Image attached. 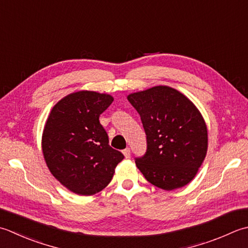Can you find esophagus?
Instances as JSON below:
<instances>
[{"label": "esophagus", "mask_w": 248, "mask_h": 248, "mask_svg": "<svg viewBox=\"0 0 248 248\" xmlns=\"http://www.w3.org/2000/svg\"><path fill=\"white\" fill-rule=\"evenodd\" d=\"M123 154L125 158H130V156H131V152L129 148H125L124 150H123Z\"/></svg>", "instance_id": "obj_1"}]
</instances>
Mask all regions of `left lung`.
<instances>
[{
	"instance_id": "1",
	"label": "left lung",
	"mask_w": 248,
	"mask_h": 248,
	"mask_svg": "<svg viewBox=\"0 0 248 248\" xmlns=\"http://www.w3.org/2000/svg\"><path fill=\"white\" fill-rule=\"evenodd\" d=\"M147 139V152L137 158L147 181L163 190L190 183L207 152V127L200 110L185 94L169 86L130 93Z\"/></svg>"
}]
</instances>
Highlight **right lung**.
<instances>
[{
	"label": "right lung",
	"mask_w": 248,
	"mask_h": 248,
	"mask_svg": "<svg viewBox=\"0 0 248 248\" xmlns=\"http://www.w3.org/2000/svg\"><path fill=\"white\" fill-rule=\"evenodd\" d=\"M114 101L108 93L81 90L53 106L42 135L44 159L61 185L92 196L108 185L124 155L108 145L99 117Z\"/></svg>",
	"instance_id": "1"
}]
</instances>
